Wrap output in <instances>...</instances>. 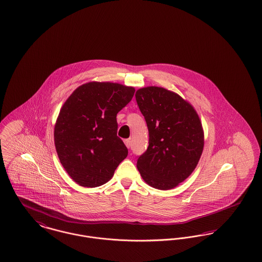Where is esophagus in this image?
I'll use <instances>...</instances> for the list:
<instances>
[{
	"instance_id": "34e87169",
	"label": "esophagus",
	"mask_w": 262,
	"mask_h": 262,
	"mask_svg": "<svg viewBox=\"0 0 262 262\" xmlns=\"http://www.w3.org/2000/svg\"><path fill=\"white\" fill-rule=\"evenodd\" d=\"M124 144L126 145L127 148H130V146H132V139H125V140H124Z\"/></svg>"
}]
</instances>
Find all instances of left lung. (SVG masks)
Wrapping results in <instances>:
<instances>
[{"instance_id":"1","label":"left lung","mask_w":262,"mask_h":262,"mask_svg":"<svg viewBox=\"0 0 262 262\" xmlns=\"http://www.w3.org/2000/svg\"><path fill=\"white\" fill-rule=\"evenodd\" d=\"M136 99L148 128L146 151L137 167L146 184L159 190L177 187L196 168L204 148V130L194 107L162 87L140 88Z\"/></svg>"}]
</instances>
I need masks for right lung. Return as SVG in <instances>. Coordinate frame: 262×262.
Wrapping results in <instances>:
<instances>
[{"label": "right lung", "mask_w": 262, "mask_h": 262, "mask_svg": "<svg viewBox=\"0 0 262 262\" xmlns=\"http://www.w3.org/2000/svg\"><path fill=\"white\" fill-rule=\"evenodd\" d=\"M135 88L112 82L79 86L63 104L54 126V144L62 166L74 182L94 188L107 183L127 156L117 136V114Z\"/></svg>", "instance_id": "obj_1"}]
</instances>
